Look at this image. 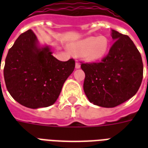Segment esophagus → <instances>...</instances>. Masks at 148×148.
Returning a JSON list of instances; mask_svg holds the SVG:
<instances>
[{
    "label": "esophagus",
    "mask_w": 148,
    "mask_h": 148,
    "mask_svg": "<svg viewBox=\"0 0 148 148\" xmlns=\"http://www.w3.org/2000/svg\"><path fill=\"white\" fill-rule=\"evenodd\" d=\"M75 67H76L77 69H79V68L81 67V64H80V63L77 61L76 64H75Z\"/></svg>",
    "instance_id": "obj_1"
}]
</instances>
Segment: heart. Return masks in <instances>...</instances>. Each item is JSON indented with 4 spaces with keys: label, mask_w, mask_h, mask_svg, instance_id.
<instances>
[{
    "label": "heart",
    "mask_w": 148,
    "mask_h": 148,
    "mask_svg": "<svg viewBox=\"0 0 148 148\" xmlns=\"http://www.w3.org/2000/svg\"><path fill=\"white\" fill-rule=\"evenodd\" d=\"M71 47L73 51L82 54L89 61L101 60L107 54L109 49V40L104 36L88 37L74 41Z\"/></svg>",
    "instance_id": "1"
}]
</instances>
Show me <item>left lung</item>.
<instances>
[{
	"mask_svg": "<svg viewBox=\"0 0 148 148\" xmlns=\"http://www.w3.org/2000/svg\"><path fill=\"white\" fill-rule=\"evenodd\" d=\"M114 43L99 63L81 64L84 90L95 105L114 108L138 92L143 79L141 55L127 35L111 30Z\"/></svg>",
	"mask_w": 148,
	"mask_h": 148,
	"instance_id": "1",
	"label": "left lung"
}]
</instances>
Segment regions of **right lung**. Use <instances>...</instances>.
<instances>
[{
  "label": "right lung",
  "mask_w": 148,
  "mask_h": 148,
  "mask_svg": "<svg viewBox=\"0 0 148 148\" xmlns=\"http://www.w3.org/2000/svg\"><path fill=\"white\" fill-rule=\"evenodd\" d=\"M74 67V59L58 60L51 47H40L34 31L28 30L8 51L3 77L8 92L15 101L37 109L55 103Z\"/></svg>",
  "instance_id": "1"
}]
</instances>
